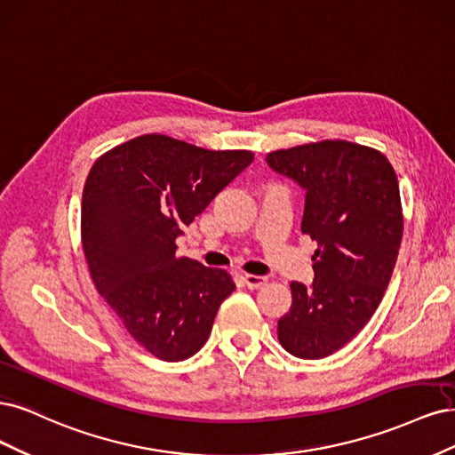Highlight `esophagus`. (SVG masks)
I'll return each mask as SVG.
<instances>
[{
  "label": "esophagus",
  "mask_w": 455,
  "mask_h": 455,
  "mask_svg": "<svg viewBox=\"0 0 455 455\" xmlns=\"http://www.w3.org/2000/svg\"><path fill=\"white\" fill-rule=\"evenodd\" d=\"M243 282H245V285H247L249 289H259V287L265 285L268 280H267L265 275H251V274H245Z\"/></svg>",
  "instance_id": "esophagus-1"
}]
</instances>
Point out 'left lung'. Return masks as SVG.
<instances>
[{
  "instance_id": "obj_1",
  "label": "left lung",
  "mask_w": 455,
  "mask_h": 455,
  "mask_svg": "<svg viewBox=\"0 0 455 455\" xmlns=\"http://www.w3.org/2000/svg\"><path fill=\"white\" fill-rule=\"evenodd\" d=\"M267 164L306 193L300 230L317 242L314 282L291 283L277 339L291 355L323 359L366 325L389 285L403 238L397 175L379 151L342 140L274 151Z\"/></svg>"
}]
</instances>
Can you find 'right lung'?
I'll list each match as a JSON object with an SVG mask.
<instances>
[{
    "label": "right lung",
    "instance_id": "obj_1",
    "mask_svg": "<svg viewBox=\"0 0 455 455\" xmlns=\"http://www.w3.org/2000/svg\"><path fill=\"white\" fill-rule=\"evenodd\" d=\"M251 163L249 151L148 134L101 155L86 178L81 238L92 282L158 359L195 355L236 289L225 270L175 255V238Z\"/></svg>",
    "mask_w": 455,
    "mask_h": 455
}]
</instances>
